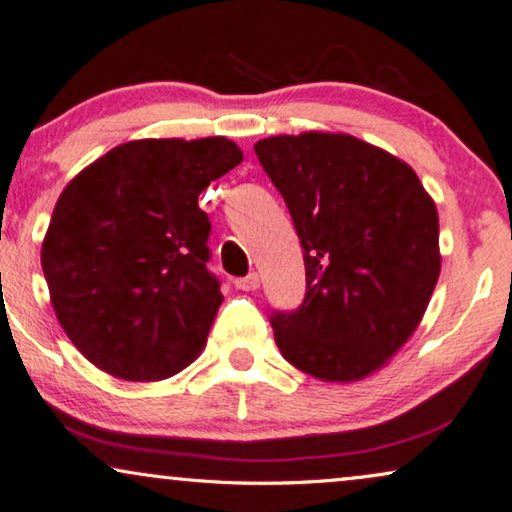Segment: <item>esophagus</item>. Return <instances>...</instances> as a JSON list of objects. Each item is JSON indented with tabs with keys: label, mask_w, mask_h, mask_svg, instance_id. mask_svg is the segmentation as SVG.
I'll use <instances>...</instances> for the list:
<instances>
[{
	"label": "esophagus",
	"mask_w": 512,
	"mask_h": 512,
	"mask_svg": "<svg viewBox=\"0 0 512 512\" xmlns=\"http://www.w3.org/2000/svg\"><path fill=\"white\" fill-rule=\"evenodd\" d=\"M234 285H236L238 290H243V292H255L257 288H260V276H257L255 271H252V274H248L245 278H236Z\"/></svg>",
	"instance_id": "1"
}]
</instances>
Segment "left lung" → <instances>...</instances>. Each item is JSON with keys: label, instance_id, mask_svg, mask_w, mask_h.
<instances>
[{"label": "left lung", "instance_id": "obj_1", "mask_svg": "<svg viewBox=\"0 0 512 512\" xmlns=\"http://www.w3.org/2000/svg\"><path fill=\"white\" fill-rule=\"evenodd\" d=\"M255 154L288 203L306 297L271 327L320 381L370 377L414 335L440 276L438 208L412 166L346 133L271 135Z\"/></svg>", "mask_w": 512, "mask_h": 512}]
</instances>
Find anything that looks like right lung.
<instances>
[{
	"mask_svg": "<svg viewBox=\"0 0 512 512\" xmlns=\"http://www.w3.org/2000/svg\"><path fill=\"white\" fill-rule=\"evenodd\" d=\"M241 161L222 135L131 140L63 189L42 269L58 323L102 372L161 381L199 358L222 304L199 194Z\"/></svg>",
	"mask_w": 512,
	"mask_h": 512,
	"instance_id": "add662e5",
	"label": "right lung"
}]
</instances>
